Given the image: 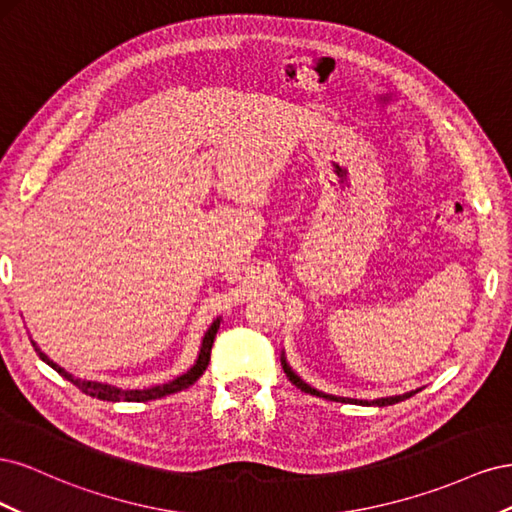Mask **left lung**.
I'll list each match as a JSON object with an SVG mask.
<instances>
[{
  "label": "left lung",
  "mask_w": 512,
  "mask_h": 512,
  "mask_svg": "<svg viewBox=\"0 0 512 512\" xmlns=\"http://www.w3.org/2000/svg\"><path fill=\"white\" fill-rule=\"evenodd\" d=\"M282 367H284V374L288 376V380H290L294 386H297V389H301V391H305V393H309V395H316V397H322V399H329V401H342V404H354V406H378V408H382V406H393V404H399V401H404V399H408V397H412V395H416L418 391H421V389H416V391H408V393H404V395L378 397V399H352V397H339V395L322 393V391L314 389V386H309L307 382H303L297 374H294L292 367L288 365V361H286V354H284V352H282Z\"/></svg>",
  "instance_id": "1"
}]
</instances>
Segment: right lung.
Here are the masks:
<instances>
[{"label":"right lung","instance_id":"right-lung-1","mask_svg":"<svg viewBox=\"0 0 512 512\" xmlns=\"http://www.w3.org/2000/svg\"><path fill=\"white\" fill-rule=\"evenodd\" d=\"M220 320L222 318H215L211 322V327L207 329L203 342H200V350H198V356L194 365L185 371V374L177 376L175 380H168L164 384H156V386H149V389H119V386H113V384H106V382H96V380H81V378H74L72 374H68V371L64 367H59L57 363H53L49 356H46L36 342H32V346L36 348L40 359L53 367L59 376H64L66 380H70L76 389H81L85 395L89 397H96V399H102V401H149V399H160V397H166V395H173V393H179L183 389H188V386H192L200 376L205 374V369L209 365V359H211V346H213V339L215 335H218V329H220Z\"/></svg>","mask_w":512,"mask_h":512}]
</instances>
